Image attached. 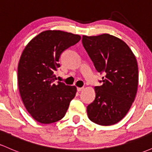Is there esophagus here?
<instances>
[{
    "mask_svg": "<svg viewBox=\"0 0 152 152\" xmlns=\"http://www.w3.org/2000/svg\"><path fill=\"white\" fill-rule=\"evenodd\" d=\"M82 90H83V87H77L78 91H81Z\"/></svg>",
    "mask_w": 152,
    "mask_h": 152,
    "instance_id": "obj_1",
    "label": "esophagus"
}]
</instances>
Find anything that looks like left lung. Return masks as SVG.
Returning <instances> with one entry per match:
<instances>
[{"instance_id": "left-lung-1", "label": "left lung", "mask_w": 152, "mask_h": 152, "mask_svg": "<svg viewBox=\"0 0 152 152\" xmlns=\"http://www.w3.org/2000/svg\"><path fill=\"white\" fill-rule=\"evenodd\" d=\"M82 43L96 71L105 75L102 86L94 87L96 98L87 106L88 118L102 126L115 124L126 116L137 95V59L126 43L111 35L83 36Z\"/></svg>"}]
</instances>
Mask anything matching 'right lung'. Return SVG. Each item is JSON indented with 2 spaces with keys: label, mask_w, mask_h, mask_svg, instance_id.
Returning a JSON list of instances; mask_svg holds the SVG:
<instances>
[{
  "label": "right lung",
  "mask_w": 152,
  "mask_h": 152,
  "mask_svg": "<svg viewBox=\"0 0 152 152\" xmlns=\"http://www.w3.org/2000/svg\"><path fill=\"white\" fill-rule=\"evenodd\" d=\"M81 40L61 31L41 32L28 43L18 66L19 92L26 109L36 121L51 124L65 116L76 87L56 80L62 52Z\"/></svg>",
  "instance_id": "right-lung-1"
}]
</instances>
